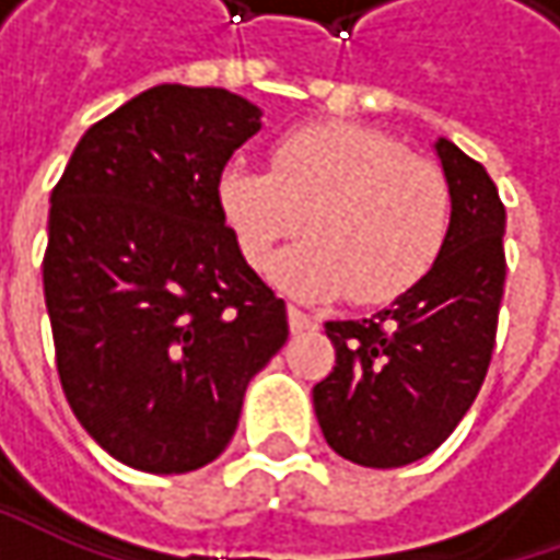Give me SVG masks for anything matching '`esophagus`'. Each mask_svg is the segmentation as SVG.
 Returning <instances> with one entry per match:
<instances>
[{
	"instance_id": "obj_1",
	"label": "esophagus",
	"mask_w": 560,
	"mask_h": 560,
	"mask_svg": "<svg viewBox=\"0 0 560 560\" xmlns=\"http://www.w3.org/2000/svg\"><path fill=\"white\" fill-rule=\"evenodd\" d=\"M287 317H290L292 334H305V330H314L312 314H305L302 308H295V305H290V308H287Z\"/></svg>"
}]
</instances>
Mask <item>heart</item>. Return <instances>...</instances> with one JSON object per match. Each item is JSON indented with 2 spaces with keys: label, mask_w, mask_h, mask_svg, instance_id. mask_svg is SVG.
<instances>
[{
  "label": "heart",
  "mask_w": 560,
  "mask_h": 560,
  "mask_svg": "<svg viewBox=\"0 0 560 560\" xmlns=\"http://www.w3.org/2000/svg\"><path fill=\"white\" fill-rule=\"evenodd\" d=\"M218 199L255 268L308 221L312 236L270 265V283L305 302L352 292L380 305L408 292L436 265L452 221L440 167L361 124L295 130L277 145L273 171L230 164Z\"/></svg>",
  "instance_id": "1"
}]
</instances>
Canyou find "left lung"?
<instances>
[{"mask_svg":"<svg viewBox=\"0 0 560 560\" xmlns=\"http://www.w3.org/2000/svg\"><path fill=\"white\" fill-rule=\"evenodd\" d=\"M452 221L436 265L374 317L327 320L336 368L314 386L324 440L361 467L430 455L467 415L495 349L505 205L480 162L436 140Z\"/></svg>","mask_w":560,"mask_h":560,"instance_id":"8db88e82","label":"left lung"}]
</instances>
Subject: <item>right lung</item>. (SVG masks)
<instances>
[{
	"label": "right lung",
	"mask_w": 560,
	"mask_h": 560,
	"mask_svg": "<svg viewBox=\"0 0 560 560\" xmlns=\"http://www.w3.org/2000/svg\"><path fill=\"white\" fill-rule=\"evenodd\" d=\"M261 108L218 86H152L93 124L52 189L43 290L83 430L120 464L186 474L233 440L252 376L290 336L218 186Z\"/></svg>",
	"instance_id": "1"
}]
</instances>
